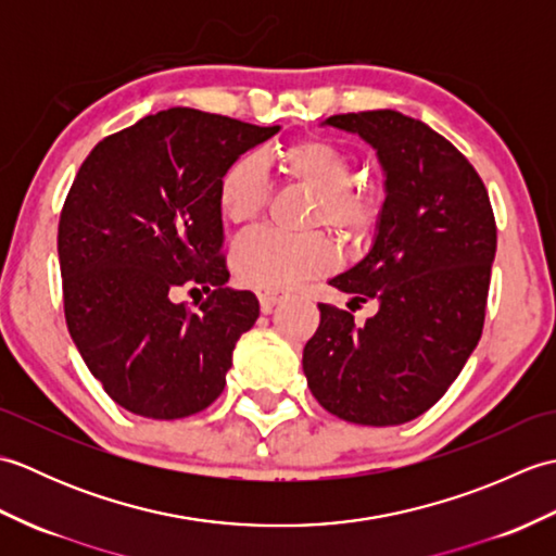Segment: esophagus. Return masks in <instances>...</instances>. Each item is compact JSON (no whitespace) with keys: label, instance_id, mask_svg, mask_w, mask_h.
Wrapping results in <instances>:
<instances>
[{"label":"esophagus","instance_id":"esophagus-1","mask_svg":"<svg viewBox=\"0 0 556 556\" xmlns=\"http://www.w3.org/2000/svg\"><path fill=\"white\" fill-rule=\"evenodd\" d=\"M285 299H287V291H279V289H260L257 291V301H260V308H263V313H269L277 303H281Z\"/></svg>","mask_w":556,"mask_h":556}]
</instances>
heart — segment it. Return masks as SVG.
<instances>
[{
  "instance_id": "heart-1",
  "label": "heart",
  "mask_w": 556,
  "mask_h": 556,
  "mask_svg": "<svg viewBox=\"0 0 556 556\" xmlns=\"http://www.w3.org/2000/svg\"><path fill=\"white\" fill-rule=\"evenodd\" d=\"M279 172L291 184L315 195L311 224L356 239L380 219V198L353 184L356 167L339 146L323 138L299 140L279 152ZM269 200L265 164L255 155H241L227 164L217 181V207L224 222L248 229L263 215ZM337 265V248L325 233L285 236L257 229L233 245L231 269L243 285L257 289H287L305 279L327 275Z\"/></svg>"
}]
</instances>
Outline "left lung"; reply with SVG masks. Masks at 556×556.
Listing matches in <instances>:
<instances>
[{
    "label": "left lung",
    "mask_w": 556,
    "mask_h": 556,
    "mask_svg": "<svg viewBox=\"0 0 556 556\" xmlns=\"http://www.w3.org/2000/svg\"><path fill=\"white\" fill-rule=\"evenodd\" d=\"M325 124L358 134L384 172L372 248L329 279L351 303L375 301L377 313L358 327L351 313L317 305L303 372L332 416L387 428L432 408L478 346L497 224L473 164L428 124L394 110Z\"/></svg>",
    "instance_id": "1"
}]
</instances>
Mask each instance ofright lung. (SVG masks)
<instances>
[{
    "instance_id": "right-lung-1",
    "label": "right lung",
    "mask_w": 556,
    "mask_h": 556,
    "mask_svg": "<svg viewBox=\"0 0 556 556\" xmlns=\"http://www.w3.org/2000/svg\"><path fill=\"white\" fill-rule=\"evenodd\" d=\"M277 131L172 108L100 140L71 184L56 236L68 334L136 416L188 418L224 392L260 305L227 287L217 181ZM188 286L208 293L198 309L173 301Z\"/></svg>"
}]
</instances>
